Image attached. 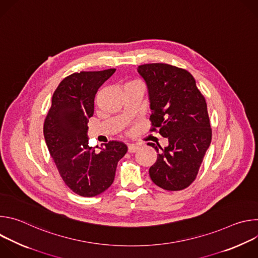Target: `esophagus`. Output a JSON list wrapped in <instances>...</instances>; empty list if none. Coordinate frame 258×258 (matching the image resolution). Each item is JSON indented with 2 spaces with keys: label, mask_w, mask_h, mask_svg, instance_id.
<instances>
[{
  "label": "esophagus",
  "mask_w": 258,
  "mask_h": 258,
  "mask_svg": "<svg viewBox=\"0 0 258 258\" xmlns=\"http://www.w3.org/2000/svg\"><path fill=\"white\" fill-rule=\"evenodd\" d=\"M127 150L130 153H135L139 150V146L136 145V144H130L128 147H127Z\"/></svg>",
  "instance_id": "1"
}]
</instances>
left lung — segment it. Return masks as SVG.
I'll list each match as a JSON object with an SVG mask.
<instances>
[{"mask_svg": "<svg viewBox=\"0 0 258 258\" xmlns=\"http://www.w3.org/2000/svg\"><path fill=\"white\" fill-rule=\"evenodd\" d=\"M148 88L152 114L151 132L167 138L168 146H149L158 152L150 167L152 181L166 191H180L195 180L211 143L205 98L190 72L165 63L138 67Z\"/></svg>", "mask_w": 258, "mask_h": 258, "instance_id": "8db88e82", "label": "left lung"}]
</instances>
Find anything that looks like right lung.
Returning <instances> with one entry per match:
<instances>
[{
	"mask_svg": "<svg viewBox=\"0 0 258 258\" xmlns=\"http://www.w3.org/2000/svg\"><path fill=\"white\" fill-rule=\"evenodd\" d=\"M81 71L66 77L53 94L44 123L49 152L65 185L83 197H95L112 185L118 161L127 152L122 142L110 141L100 152L89 146L88 122L98 89L115 72Z\"/></svg>",
	"mask_w": 258,
	"mask_h": 258,
	"instance_id": "add662e5",
	"label": "right lung"
}]
</instances>
